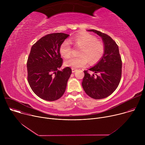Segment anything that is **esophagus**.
<instances>
[{"instance_id":"obj_1","label":"esophagus","mask_w":145,"mask_h":145,"mask_svg":"<svg viewBox=\"0 0 145 145\" xmlns=\"http://www.w3.org/2000/svg\"><path fill=\"white\" fill-rule=\"evenodd\" d=\"M76 71H77V70H76V69H74V68H72V72H73V73L75 72Z\"/></svg>"}]
</instances>
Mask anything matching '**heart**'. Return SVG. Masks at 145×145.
Wrapping results in <instances>:
<instances>
[{
  "label": "heart",
  "mask_w": 145,
  "mask_h": 145,
  "mask_svg": "<svg viewBox=\"0 0 145 145\" xmlns=\"http://www.w3.org/2000/svg\"><path fill=\"white\" fill-rule=\"evenodd\" d=\"M80 48L79 56L69 58L64 62V65L72 68L84 67L89 61L90 64H95L103 57L105 52V45L102 41L89 33H84L75 35L68 40H65L59 47V53L64 58L69 57L72 52L71 43Z\"/></svg>",
  "instance_id": "b5f03b06"
}]
</instances>
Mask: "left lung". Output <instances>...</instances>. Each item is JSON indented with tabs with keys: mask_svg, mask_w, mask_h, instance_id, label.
<instances>
[{
	"mask_svg": "<svg viewBox=\"0 0 145 145\" xmlns=\"http://www.w3.org/2000/svg\"><path fill=\"white\" fill-rule=\"evenodd\" d=\"M99 35L105 45V52L98 63L88 70L94 72L91 75L84 71L82 86L86 93L95 99H104L111 95L118 87L121 79L122 63L119 48L107 34L96 30H88Z\"/></svg>",
	"mask_w": 145,
	"mask_h": 145,
	"instance_id": "obj_1",
	"label": "left lung"
}]
</instances>
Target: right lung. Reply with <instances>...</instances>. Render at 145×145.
Here are the masks:
<instances>
[{
  "instance_id": "1",
  "label": "right lung",
  "mask_w": 145,
  "mask_h": 145,
  "mask_svg": "<svg viewBox=\"0 0 145 145\" xmlns=\"http://www.w3.org/2000/svg\"><path fill=\"white\" fill-rule=\"evenodd\" d=\"M69 35L58 33L48 34L31 47L27 62V81L39 97L47 101L59 99L65 91L72 69L63 64L59 47Z\"/></svg>"
}]
</instances>
